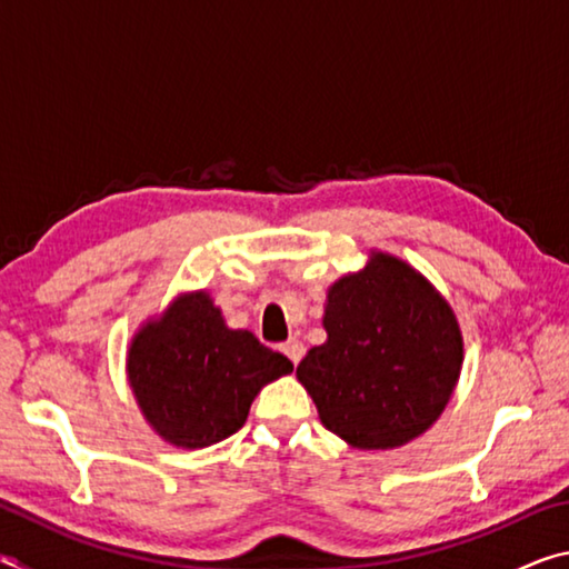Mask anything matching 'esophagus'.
I'll list each match as a JSON object with an SVG mask.
<instances>
[{
	"label": "esophagus",
	"mask_w": 569,
	"mask_h": 569,
	"mask_svg": "<svg viewBox=\"0 0 569 569\" xmlns=\"http://www.w3.org/2000/svg\"><path fill=\"white\" fill-rule=\"evenodd\" d=\"M281 351L288 356V359H291V363L293 366H298V361L303 359V343L298 341V339H288L283 346H281Z\"/></svg>",
	"instance_id": "34e87169"
}]
</instances>
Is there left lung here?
<instances>
[{"label": "left lung", "instance_id": "8db88e82", "mask_svg": "<svg viewBox=\"0 0 569 569\" xmlns=\"http://www.w3.org/2000/svg\"><path fill=\"white\" fill-rule=\"evenodd\" d=\"M323 329L296 377L321 423L356 449H397L423 435L451 399L465 359L457 316L397 256L371 250L326 296Z\"/></svg>", "mask_w": 569, "mask_h": 569}]
</instances>
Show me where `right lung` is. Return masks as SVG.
Returning <instances> with one entry per match:
<instances>
[{"label": "right lung", "mask_w": 569, "mask_h": 569, "mask_svg": "<svg viewBox=\"0 0 569 569\" xmlns=\"http://www.w3.org/2000/svg\"><path fill=\"white\" fill-rule=\"evenodd\" d=\"M293 371L250 331L228 329L206 291L178 296L134 333L128 379L142 417L172 447L203 449L243 427L256 393Z\"/></svg>", "instance_id": "1"}]
</instances>
